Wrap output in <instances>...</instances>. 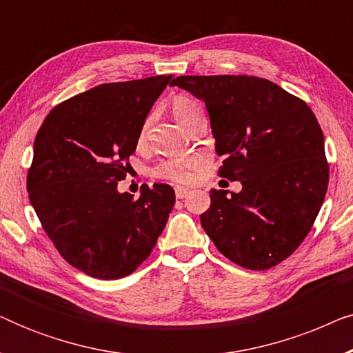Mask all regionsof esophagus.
Listing matches in <instances>:
<instances>
[{"mask_svg":"<svg viewBox=\"0 0 353 353\" xmlns=\"http://www.w3.org/2000/svg\"><path fill=\"white\" fill-rule=\"evenodd\" d=\"M188 194H190V190H188V188H181V186L175 188V196L178 199H183V197H186Z\"/></svg>","mask_w":353,"mask_h":353,"instance_id":"1","label":"esophagus"}]
</instances>
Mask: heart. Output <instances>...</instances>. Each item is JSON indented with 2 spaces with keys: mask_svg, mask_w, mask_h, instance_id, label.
<instances>
[{
  "mask_svg": "<svg viewBox=\"0 0 353 353\" xmlns=\"http://www.w3.org/2000/svg\"><path fill=\"white\" fill-rule=\"evenodd\" d=\"M172 110L175 119L180 122L183 127H188L191 120L199 117L204 112H202L201 104L194 101L192 98H188V96H176L175 99L172 101ZM154 114L149 112L146 117L143 119L141 125L138 128V144H144L149 137V130H151ZM197 159L194 157H173L167 159L159 163V165L154 168V176L161 178V180H168L173 183H188L191 180L192 173L191 170L196 167Z\"/></svg>",
  "mask_w": 353,
  "mask_h": 353,
  "instance_id": "heart-1",
  "label": "heart"
}]
</instances>
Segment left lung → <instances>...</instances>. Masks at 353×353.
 <instances>
[{"label": "left lung", "mask_w": 353, "mask_h": 353, "mask_svg": "<svg viewBox=\"0 0 353 353\" xmlns=\"http://www.w3.org/2000/svg\"><path fill=\"white\" fill-rule=\"evenodd\" d=\"M173 86L204 101L219 175L241 192L210 191L202 228L231 262L268 270L312 230L325 201L330 167L312 109L273 81L249 75H183Z\"/></svg>", "instance_id": "left-lung-1"}]
</instances>
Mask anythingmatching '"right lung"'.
<instances>
[{
    "instance_id": "add662e5",
    "label": "right lung",
    "mask_w": 353,
    "mask_h": 353,
    "mask_svg": "<svg viewBox=\"0 0 353 353\" xmlns=\"http://www.w3.org/2000/svg\"><path fill=\"white\" fill-rule=\"evenodd\" d=\"M170 79L98 85L57 104L38 130L28 199L59 254L88 276L133 273L165 228L172 186L143 185L133 199L117 185L127 176L139 125Z\"/></svg>"
}]
</instances>
